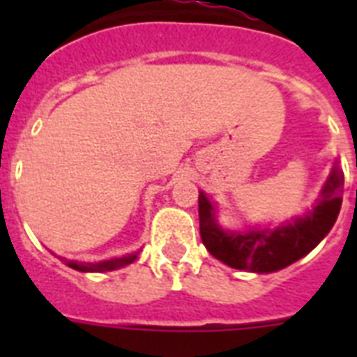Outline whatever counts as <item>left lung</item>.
<instances>
[{
  "mask_svg": "<svg viewBox=\"0 0 357 357\" xmlns=\"http://www.w3.org/2000/svg\"><path fill=\"white\" fill-rule=\"evenodd\" d=\"M343 170L335 165L313 211L278 228H255L248 231H224L217 224L215 206L200 190L198 215L202 241L213 257L231 268L257 274L285 268L310 254L332 229L343 204Z\"/></svg>",
  "mask_w": 357,
  "mask_h": 357,
  "instance_id": "obj_1",
  "label": "left lung"
}]
</instances>
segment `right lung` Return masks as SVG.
<instances>
[{"label":"right lung","instance_id":"obj_1","mask_svg":"<svg viewBox=\"0 0 357 357\" xmlns=\"http://www.w3.org/2000/svg\"><path fill=\"white\" fill-rule=\"evenodd\" d=\"M137 255H139V252L123 255V257H114V259L100 261V263H77V261H66V265L81 272H111V271H116V268H122V266L129 265V263H133V261L137 259Z\"/></svg>","mask_w":357,"mask_h":357}]
</instances>
